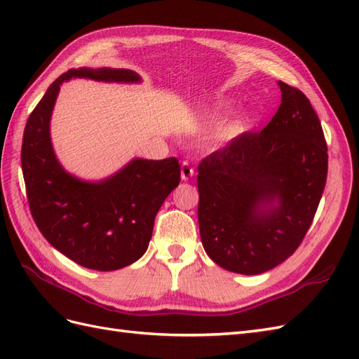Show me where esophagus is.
<instances>
[{"instance_id":"obj_1","label":"esophagus","mask_w":359,"mask_h":359,"mask_svg":"<svg viewBox=\"0 0 359 359\" xmlns=\"http://www.w3.org/2000/svg\"><path fill=\"white\" fill-rule=\"evenodd\" d=\"M194 175V168L190 165V161H182L181 163V180L189 181Z\"/></svg>"}]
</instances>
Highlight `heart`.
I'll return each instance as SVG.
<instances>
[{"instance_id":"1","label":"heart","mask_w":359,"mask_h":359,"mask_svg":"<svg viewBox=\"0 0 359 359\" xmlns=\"http://www.w3.org/2000/svg\"><path fill=\"white\" fill-rule=\"evenodd\" d=\"M243 128H244V123L240 121V119H238V121H232L231 124H227V126L223 128L222 136H223L224 139H232V137L240 135V133L243 132Z\"/></svg>"}]
</instances>
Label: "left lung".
<instances>
[{"label": "left lung", "mask_w": 359, "mask_h": 359, "mask_svg": "<svg viewBox=\"0 0 359 359\" xmlns=\"http://www.w3.org/2000/svg\"><path fill=\"white\" fill-rule=\"evenodd\" d=\"M278 85L281 104L262 132L240 135L198 166L203 248L238 274H262L295 253L327 184L319 118L301 90Z\"/></svg>", "instance_id": "8db88e82"}]
</instances>
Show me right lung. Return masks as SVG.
<instances>
[{
  "label": "right lung",
  "mask_w": 359,
  "mask_h": 359,
  "mask_svg": "<svg viewBox=\"0 0 359 359\" xmlns=\"http://www.w3.org/2000/svg\"><path fill=\"white\" fill-rule=\"evenodd\" d=\"M70 78L139 82L126 69H72L52 82L28 116L20 163L32 219L50 245L85 268L115 271L142 256L156 215L180 184L175 157L136 158L102 182H85L64 170L53 154L49 121L60 85Z\"/></svg>",
  "instance_id": "right-lung-1"
}]
</instances>
